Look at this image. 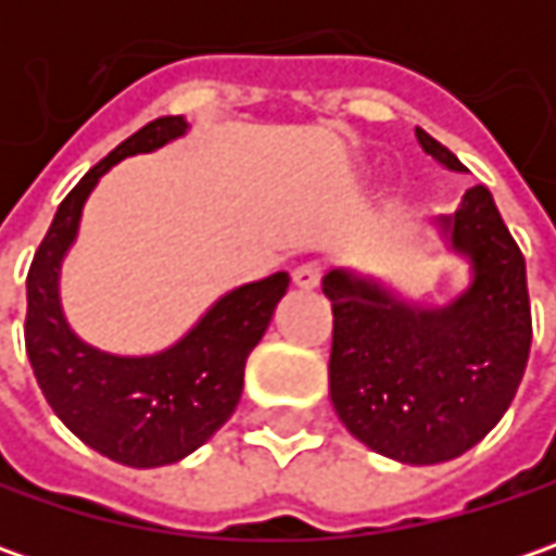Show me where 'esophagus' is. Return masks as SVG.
Wrapping results in <instances>:
<instances>
[{
  "label": "esophagus",
  "mask_w": 556,
  "mask_h": 556,
  "mask_svg": "<svg viewBox=\"0 0 556 556\" xmlns=\"http://www.w3.org/2000/svg\"><path fill=\"white\" fill-rule=\"evenodd\" d=\"M318 281H321V266L318 263H303V266L293 268V285L300 290L318 288Z\"/></svg>",
  "instance_id": "34e87169"
}]
</instances>
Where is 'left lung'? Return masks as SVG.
I'll return each instance as SVG.
<instances>
[{
	"mask_svg": "<svg viewBox=\"0 0 556 556\" xmlns=\"http://www.w3.org/2000/svg\"><path fill=\"white\" fill-rule=\"evenodd\" d=\"M415 136L433 161L464 173L445 144L420 126ZM433 228L467 266L442 303L405 300L355 268L331 266L321 278L333 306V412L371 452L415 467L458 458L502 420L532 343L526 260L492 191L467 188Z\"/></svg>",
	"mask_w": 556,
	"mask_h": 556,
	"instance_id": "8db88e82",
	"label": "left lung"
}]
</instances>
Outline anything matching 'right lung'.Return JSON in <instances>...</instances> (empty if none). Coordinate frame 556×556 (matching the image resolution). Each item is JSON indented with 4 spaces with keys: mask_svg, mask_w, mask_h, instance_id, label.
<instances>
[{
    "mask_svg": "<svg viewBox=\"0 0 556 556\" xmlns=\"http://www.w3.org/2000/svg\"><path fill=\"white\" fill-rule=\"evenodd\" d=\"M188 129L185 117L151 119L92 166L61 201L27 275L24 340L46 402L89 448L136 470L188 458L235 415L247 355L263 340L290 285L288 271H275L228 290L157 353H111L71 328L61 303V268L76 244L89 194L111 166L151 154Z\"/></svg>",
    "mask_w": 556,
    "mask_h": 556,
    "instance_id": "obj_1",
    "label": "right lung"
}]
</instances>
